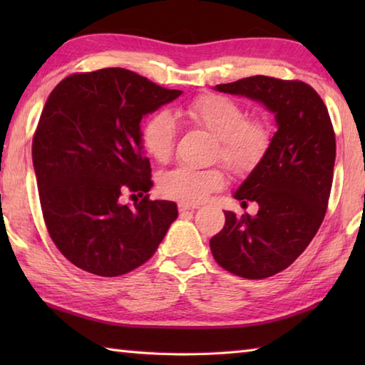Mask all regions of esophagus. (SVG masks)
Wrapping results in <instances>:
<instances>
[{"label":"esophagus","instance_id":"esophagus-1","mask_svg":"<svg viewBox=\"0 0 365 365\" xmlns=\"http://www.w3.org/2000/svg\"><path fill=\"white\" fill-rule=\"evenodd\" d=\"M195 206H187V205H178V212H180L182 215H185V214H188V212H191L193 214L195 212Z\"/></svg>","mask_w":365,"mask_h":365}]
</instances>
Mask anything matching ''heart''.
Here are the masks:
<instances>
[{
  "mask_svg": "<svg viewBox=\"0 0 365 365\" xmlns=\"http://www.w3.org/2000/svg\"><path fill=\"white\" fill-rule=\"evenodd\" d=\"M195 127L217 138L215 158L237 177L255 172L267 156L272 145V128L262 119H248L242 104L222 95H202L177 110ZM177 123L168 113H156L145 122L141 141L156 163H168L174 153ZM225 175L220 169H193L178 165L158 178L159 193L170 200L196 205L214 191L224 188Z\"/></svg>",
  "mask_w": 365,
  "mask_h": 365,
  "instance_id": "b5f03b06",
  "label": "heart"
}]
</instances>
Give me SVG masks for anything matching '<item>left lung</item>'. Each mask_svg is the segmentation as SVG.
<instances>
[{
    "mask_svg": "<svg viewBox=\"0 0 365 365\" xmlns=\"http://www.w3.org/2000/svg\"><path fill=\"white\" fill-rule=\"evenodd\" d=\"M274 113L277 132L267 156L235 191L257 214L225 211V225L211 238L220 267L243 279H267L293 264L316 237L329 206L336 143L322 98L299 80L265 76L215 85Z\"/></svg>",
    "mask_w": 365,
    "mask_h": 365,
    "instance_id": "8db88e82",
    "label": "left lung"
}]
</instances>
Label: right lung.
Returning a JSON list of instances; mask_svg holds the SVG:
<instances>
[{
  "label": "right lung",
  "mask_w": 365,
  "mask_h": 365,
  "mask_svg": "<svg viewBox=\"0 0 365 365\" xmlns=\"http://www.w3.org/2000/svg\"><path fill=\"white\" fill-rule=\"evenodd\" d=\"M182 95L132 71L73 73L48 96L32 159L48 233L66 259L100 277L140 267L177 219L172 201H151V165L140 122ZM142 200L128 208L123 190Z\"/></svg>",
  "instance_id": "obj_1"
}]
</instances>
